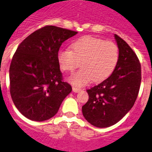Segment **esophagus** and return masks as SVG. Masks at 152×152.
Masks as SVG:
<instances>
[{
	"mask_svg": "<svg viewBox=\"0 0 152 152\" xmlns=\"http://www.w3.org/2000/svg\"><path fill=\"white\" fill-rule=\"evenodd\" d=\"M80 91H81V89L79 88L73 87V91L75 92V93H78V92H79Z\"/></svg>",
	"mask_w": 152,
	"mask_h": 152,
	"instance_id": "1",
	"label": "esophagus"
}]
</instances>
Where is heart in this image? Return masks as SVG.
<instances>
[{
  "label": "heart",
  "mask_w": 152,
  "mask_h": 152,
  "mask_svg": "<svg viewBox=\"0 0 152 152\" xmlns=\"http://www.w3.org/2000/svg\"><path fill=\"white\" fill-rule=\"evenodd\" d=\"M71 49L59 51L58 61L62 70L73 72L81 61L82 68L68 78L69 83L76 87H83L92 80H104L118 61L119 50L115 43L92 36L79 38L71 44Z\"/></svg>",
  "instance_id": "obj_1"
}]
</instances>
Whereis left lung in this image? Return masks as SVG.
Masks as SVG:
<instances>
[{"label": "left lung", "mask_w": 152, "mask_h": 152, "mask_svg": "<svg viewBox=\"0 0 152 152\" xmlns=\"http://www.w3.org/2000/svg\"><path fill=\"white\" fill-rule=\"evenodd\" d=\"M119 58L113 73L103 82L87 90L88 100L82 107L85 118L97 127L118 122L133 107L141 84V65L135 52L115 34Z\"/></svg>", "instance_id": "8db88e82"}]
</instances>
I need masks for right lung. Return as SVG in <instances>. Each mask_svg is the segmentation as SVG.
<instances>
[{"label":"right lung","mask_w":152,"mask_h":152,"mask_svg":"<svg viewBox=\"0 0 152 152\" xmlns=\"http://www.w3.org/2000/svg\"><path fill=\"white\" fill-rule=\"evenodd\" d=\"M76 31L45 26L18 46L10 66V90L15 107L27 118L46 121L55 115L72 91L62 80L58 54Z\"/></svg>","instance_id":"1"}]
</instances>
